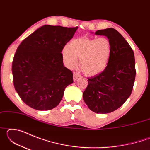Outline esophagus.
<instances>
[{
	"label": "esophagus",
	"instance_id": "esophagus-1",
	"mask_svg": "<svg viewBox=\"0 0 150 150\" xmlns=\"http://www.w3.org/2000/svg\"><path fill=\"white\" fill-rule=\"evenodd\" d=\"M79 77H81V75L79 74L78 73H77V72L73 73V80H74L75 81H77Z\"/></svg>",
	"mask_w": 150,
	"mask_h": 150
}]
</instances>
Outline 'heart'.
<instances>
[{
	"instance_id": "b5f03b06",
	"label": "heart",
	"mask_w": 150,
	"mask_h": 150,
	"mask_svg": "<svg viewBox=\"0 0 150 150\" xmlns=\"http://www.w3.org/2000/svg\"><path fill=\"white\" fill-rule=\"evenodd\" d=\"M112 54V45L108 38L82 37L73 40L62 51L63 59L69 67L77 65L79 59L81 70L88 76H95L107 67Z\"/></svg>"
}]
</instances>
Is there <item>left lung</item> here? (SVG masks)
<instances>
[{
    "label": "left lung",
    "mask_w": 150,
    "mask_h": 150,
    "mask_svg": "<svg viewBox=\"0 0 150 150\" xmlns=\"http://www.w3.org/2000/svg\"><path fill=\"white\" fill-rule=\"evenodd\" d=\"M95 34L108 38L112 54L106 69L88 78L83 96L91 110L107 114L120 108L130 96L136 77L135 59L130 45L116 30H99Z\"/></svg>",
    "instance_id": "left-lung-1"
}]
</instances>
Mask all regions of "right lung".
<instances>
[{"label": "right lung", "instance_id": "right-lung-1", "mask_svg": "<svg viewBox=\"0 0 150 150\" xmlns=\"http://www.w3.org/2000/svg\"><path fill=\"white\" fill-rule=\"evenodd\" d=\"M77 30L44 25L18 47L12 65L13 83L28 106L38 110L56 107L65 88L73 83L72 71L63 65L62 52Z\"/></svg>", "mask_w": 150, "mask_h": 150}]
</instances>
